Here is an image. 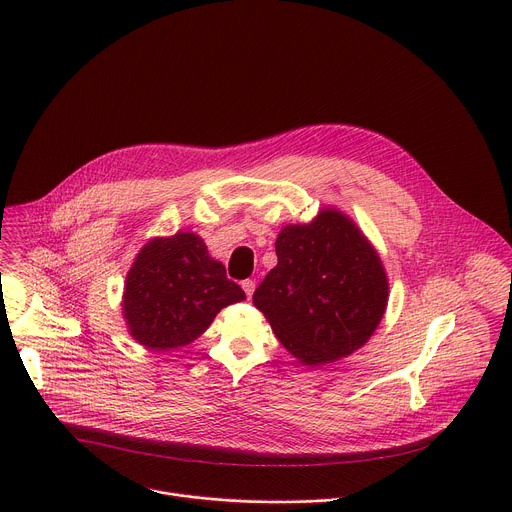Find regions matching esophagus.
I'll return each instance as SVG.
<instances>
[{
  "label": "esophagus",
  "instance_id": "1",
  "mask_svg": "<svg viewBox=\"0 0 512 512\" xmlns=\"http://www.w3.org/2000/svg\"><path fill=\"white\" fill-rule=\"evenodd\" d=\"M241 287H243V291H245V296L251 300L253 291H255V281H253V279H245V281L241 283Z\"/></svg>",
  "mask_w": 512,
  "mask_h": 512
}]
</instances>
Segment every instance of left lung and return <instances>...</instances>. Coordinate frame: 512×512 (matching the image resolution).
<instances>
[{
    "instance_id": "1",
    "label": "left lung",
    "mask_w": 512,
    "mask_h": 512,
    "mask_svg": "<svg viewBox=\"0 0 512 512\" xmlns=\"http://www.w3.org/2000/svg\"><path fill=\"white\" fill-rule=\"evenodd\" d=\"M275 253L253 304L291 354L306 364L332 362L373 336L387 306V275L344 214L322 210L310 225L285 227Z\"/></svg>"
}]
</instances>
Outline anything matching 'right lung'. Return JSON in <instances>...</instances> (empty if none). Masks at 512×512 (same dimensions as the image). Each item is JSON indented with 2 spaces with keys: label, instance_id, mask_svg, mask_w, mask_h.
<instances>
[{
  "label": "right lung",
  "instance_id": "add662e5",
  "mask_svg": "<svg viewBox=\"0 0 512 512\" xmlns=\"http://www.w3.org/2000/svg\"><path fill=\"white\" fill-rule=\"evenodd\" d=\"M245 300L225 265L208 257L194 233L154 239L127 273L123 314L131 336L152 350H170L198 338L225 306Z\"/></svg>",
  "mask_w": 512,
  "mask_h": 512
}]
</instances>
